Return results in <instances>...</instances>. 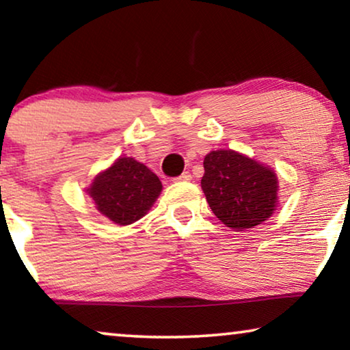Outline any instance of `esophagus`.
<instances>
[{
    "label": "esophagus",
    "instance_id": "obj_1",
    "mask_svg": "<svg viewBox=\"0 0 350 350\" xmlns=\"http://www.w3.org/2000/svg\"><path fill=\"white\" fill-rule=\"evenodd\" d=\"M191 179V174L189 171H185V173H182L179 177H176L177 182H189Z\"/></svg>",
    "mask_w": 350,
    "mask_h": 350
}]
</instances>
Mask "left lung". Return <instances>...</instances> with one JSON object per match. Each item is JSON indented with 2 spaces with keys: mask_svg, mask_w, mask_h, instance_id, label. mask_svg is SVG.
Segmentation results:
<instances>
[{
  "mask_svg": "<svg viewBox=\"0 0 350 350\" xmlns=\"http://www.w3.org/2000/svg\"><path fill=\"white\" fill-rule=\"evenodd\" d=\"M203 166L201 189L224 225L244 231L271 217L279 204L273 168L231 149L209 152Z\"/></svg>",
  "mask_w": 350,
  "mask_h": 350,
  "instance_id": "left-lung-1",
  "label": "left lung"
}]
</instances>
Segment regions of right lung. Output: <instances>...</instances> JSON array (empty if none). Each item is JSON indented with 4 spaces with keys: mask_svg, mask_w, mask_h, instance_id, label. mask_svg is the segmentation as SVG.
Returning a JSON list of instances; mask_svg holds the SVG:
<instances>
[{
    "mask_svg": "<svg viewBox=\"0 0 350 350\" xmlns=\"http://www.w3.org/2000/svg\"><path fill=\"white\" fill-rule=\"evenodd\" d=\"M159 176L133 157H119L95 176L87 193L98 213L117 225H130L149 213L161 193Z\"/></svg>",
    "mask_w": 350,
    "mask_h": 350,
    "instance_id": "obj_1",
    "label": "right lung"
}]
</instances>
